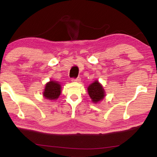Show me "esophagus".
<instances>
[{
  "label": "esophagus",
  "mask_w": 157,
  "mask_h": 157,
  "mask_svg": "<svg viewBox=\"0 0 157 157\" xmlns=\"http://www.w3.org/2000/svg\"><path fill=\"white\" fill-rule=\"evenodd\" d=\"M71 81H73V82H79V81H80V77H78L77 78H72Z\"/></svg>",
  "instance_id": "obj_1"
}]
</instances>
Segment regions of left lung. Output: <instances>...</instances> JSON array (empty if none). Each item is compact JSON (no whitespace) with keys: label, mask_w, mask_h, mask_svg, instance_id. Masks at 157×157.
I'll return each mask as SVG.
<instances>
[{"label":"left lung","mask_w":157,"mask_h":157,"mask_svg":"<svg viewBox=\"0 0 157 157\" xmlns=\"http://www.w3.org/2000/svg\"><path fill=\"white\" fill-rule=\"evenodd\" d=\"M88 92L92 101L95 103L102 100L105 97L103 88L98 81H95L90 85L88 88Z\"/></svg>","instance_id":"1"}]
</instances>
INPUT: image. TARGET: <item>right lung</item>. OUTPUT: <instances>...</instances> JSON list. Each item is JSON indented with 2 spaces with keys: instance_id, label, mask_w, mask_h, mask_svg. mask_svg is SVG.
Listing matches in <instances>:
<instances>
[{
  "instance_id": "add662e5",
  "label": "right lung",
  "mask_w": 157,
  "mask_h": 157,
  "mask_svg": "<svg viewBox=\"0 0 157 157\" xmlns=\"http://www.w3.org/2000/svg\"><path fill=\"white\" fill-rule=\"evenodd\" d=\"M61 93L60 85L55 81H50L46 85L44 96L48 100H56Z\"/></svg>"
}]
</instances>
